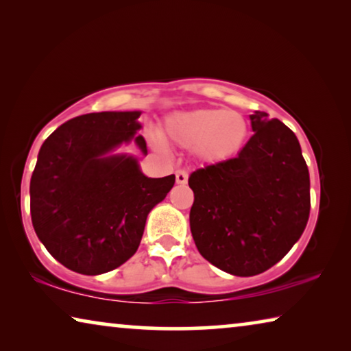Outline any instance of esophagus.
I'll list each match as a JSON object with an SVG mask.
<instances>
[{"label":"esophagus","mask_w":351,"mask_h":351,"mask_svg":"<svg viewBox=\"0 0 351 351\" xmlns=\"http://www.w3.org/2000/svg\"><path fill=\"white\" fill-rule=\"evenodd\" d=\"M187 180H189V175H187L186 170H178L176 171V182H178V184H186Z\"/></svg>","instance_id":"34e87169"}]
</instances>
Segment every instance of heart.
<instances>
[{
	"label": "heart",
	"mask_w": 351,
	"mask_h": 351,
	"mask_svg": "<svg viewBox=\"0 0 351 351\" xmlns=\"http://www.w3.org/2000/svg\"><path fill=\"white\" fill-rule=\"evenodd\" d=\"M167 137L182 148H193L204 162L219 164L236 158L245 145L248 123L234 110L197 109L171 115Z\"/></svg>",
	"instance_id": "b5f03b06"
}]
</instances>
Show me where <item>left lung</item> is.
<instances>
[{
	"mask_svg": "<svg viewBox=\"0 0 351 351\" xmlns=\"http://www.w3.org/2000/svg\"><path fill=\"white\" fill-rule=\"evenodd\" d=\"M254 134L236 158L189 176L191 231L199 254L220 270L253 276L285 258L309 219V171L298 138L256 110Z\"/></svg>",
	"mask_w": 351,
	"mask_h": 351,
	"instance_id": "obj_1",
	"label": "left lung"
}]
</instances>
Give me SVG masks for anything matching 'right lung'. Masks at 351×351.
<instances>
[{
    "mask_svg": "<svg viewBox=\"0 0 351 351\" xmlns=\"http://www.w3.org/2000/svg\"><path fill=\"white\" fill-rule=\"evenodd\" d=\"M142 112H93L60 125L38 152L31 176V219L48 253L81 275H101L137 252L145 221L175 184L148 178L136 158L112 154L136 136Z\"/></svg>",
    "mask_w": 351,
    "mask_h": 351,
    "instance_id": "1",
    "label": "right lung"
}]
</instances>
